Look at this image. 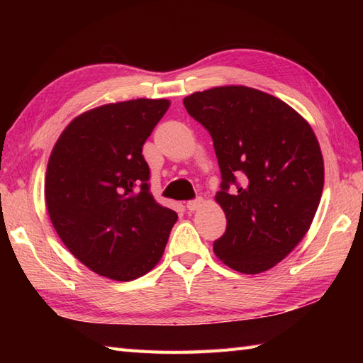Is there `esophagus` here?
I'll use <instances>...</instances> for the list:
<instances>
[{"label": "esophagus", "mask_w": 363, "mask_h": 363, "mask_svg": "<svg viewBox=\"0 0 363 363\" xmlns=\"http://www.w3.org/2000/svg\"><path fill=\"white\" fill-rule=\"evenodd\" d=\"M203 198H196V199H191V201H187V209L190 211V212H195V211H198L199 207L203 206Z\"/></svg>", "instance_id": "esophagus-1"}]
</instances>
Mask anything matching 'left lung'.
Returning a JSON list of instances; mask_svg holds the SVG:
<instances>
[{
	"mask_svg": "<svg viewBox=\"0 0 363 363\" xmlns=\"http://www.w3.org/2000/svg\"><path fill=\"white\" fill-rule=\"evenodd\" d=\"M184 106L209 130L221 172L215 199L228 225L213 252L238 273L267 272L303 240L318 209L325 165L317 137L289 104L251 87L196 91Z\"/></svg>",
	"mask_w": 363,
	"mask_h": 363,
	"instance_id": "obj_1",
	"label": "left lung"
}]
</instances>
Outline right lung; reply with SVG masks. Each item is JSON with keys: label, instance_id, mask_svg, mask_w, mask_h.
Returning <instances> with one entry per match:
<instances>
[{"label": "right lung", "instance_id": "obj_1", "mask_svg": "<svg viewBox=\"0 0 363 363\" xmlns=\"http://www.w3.org/2000/svg\"><path fill=\"white\" fill-rule=\"evenodd\" d=\"M168 99H130L81 113L57 138L46 168L45 201L73 256L113 281L157 265L177 213L150 190L142 146Z\"/></svg>", "mask_w": 363, "mask_h": 363}]
</instances>
